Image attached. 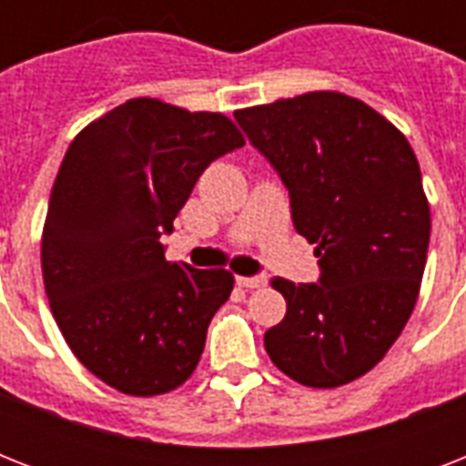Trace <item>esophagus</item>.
I'll list each match as a JSON object with an SVG mask.
<instances>
[{
  "mask_svg": "<svg viewBox=\"0 0 466 466\" xmlns=\"http://www.w3.org/2000/svg\"><path fill=\"white\" fill-rule=\"evenodd\" d=\"M237 283H239V288L254 290V288H263V285H266V278H263V276H254V278L239 276V278H237Z\"/></svg>",
  "mask_w": 466,
  "mask_h": 466,
  "instance_id": "1",
  "label": "esophagus"
}]
</instances>
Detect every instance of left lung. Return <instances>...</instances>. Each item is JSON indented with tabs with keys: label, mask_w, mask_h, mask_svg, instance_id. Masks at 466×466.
<instances>
[{
	"label": "left lung",
	"mask_w": 466,
	"mask_h": 466,
	"mask_svg": "<svg viewBox=\"0 0 466 466\" xmlns=\"http://www.w3.org/2000/svg\"><path fill=\"white\" fill-rule=\"evenodd\" d=\"M234 118L290 190L317 244L319 283L273 278L288 302L263 346L295 382L331 390L382 360L419 299L431 208L419 159L390 120L339 91L241 108Z\"/></svg>",
	"instance_id": "left-lung-1"
}]
</instances>
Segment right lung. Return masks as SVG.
Listing matches in <instances>:
<instances>
[{
  "mask_svg": "<svg viewBox=\"0 0 466 466\" xmlns=\"http://www.w3.org/2000/svg\"><path fill=\"white\" fill-rule=\"evenodd\" d=\"M244 147L222 113L130 98L69 145L43 227V283L62 336L91 375L130 397L181 387L234 276L164 258L210 161Z\"/></svg>",
  "mask_w": 466,
  "mask_h": 466,
  "instance_id": "right-lung-1",
  "label": "right lung"
}]
</instances>
